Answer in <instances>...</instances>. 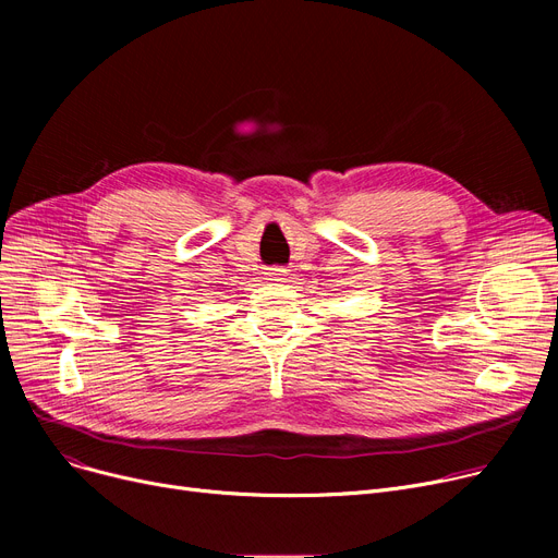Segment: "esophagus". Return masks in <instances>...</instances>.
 Masks as SVG:
<instances>
[{"instance_id": "esophagus-1", "label": "esophagus", "mask_w": 558, "mask_h": 558, "mask_svg": "<svg viewBox=\"0 0 558 558\" xmlns=\"http://www.w3.org/2000/svg\"><path fill=\"white\" fill-rule=\"evenodd\" d=\"M267 276H269V280H274V282H284V280H287V271H284L282 267H271V269H267Z\"/></svg>"}]
</instances>
